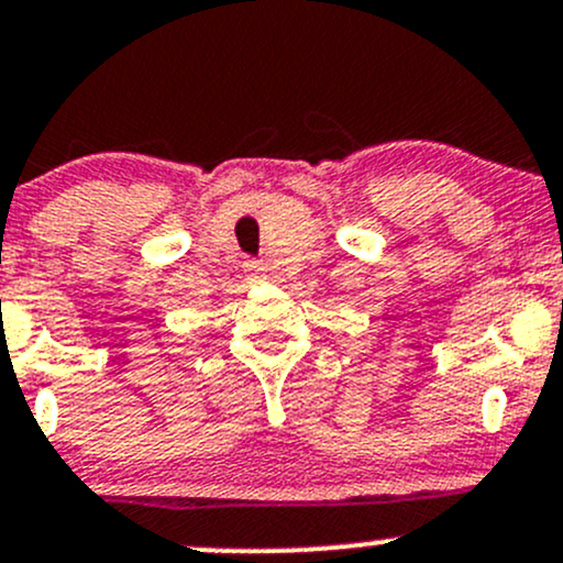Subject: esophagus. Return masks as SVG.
<instances>
[{"instance_id": "obj_1", "label": "esophagus", "mask_w": 563, "mask_h": 563, "mask_svg": "<svg viewBox=\"0 0 563 563\" xmlns=\"http://www.w3.org/2000/svg\"><path fill=\"white\" fill-rule=\"evenodd\" d=\"M247 280H266V266L262 262H245Z\"/></svg>"}]
</instances>
